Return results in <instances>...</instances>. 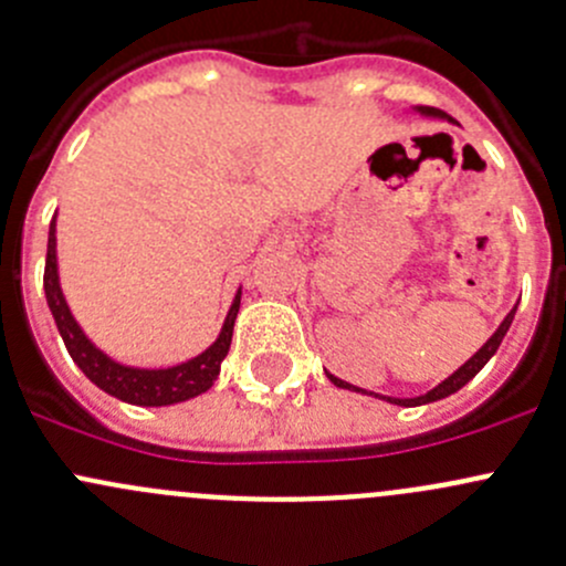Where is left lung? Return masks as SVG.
Listing matches in <instances>:
<instances>
[{"label": "left lung", "mask_w": 566, "mask_h": 566, "mask_svg": "<svg viewBox=\"0 0 566 566\" xmlns=\"http://www.w3.org/2000/svg\"><path fill=\"white\" fill-rule=\"evenodd\" d=\"M410 112L421 114V117H430V119H447V123H454V119L449 117V114H443L441 108H432V106H413V108H410ZM515 312H517V304L512 306V312H510V315H506L504 319H501V325H499V328L493 331V336H490V339L484 342V345L479 347V350L473 353V356L468 358V361L462 364L460 369H454V373L449 375L447 380H441V384H438L436 389H430V391H427V394H419V397H386V394H375V391H367V389H358V386H353V384H345V380L334 378V375H331V373H325V375H328V380H331V384L336 386V389H347V391L367 394V397H375V399H386V402H391V405H399V408H416V405L438 402V399H447V397H452L454 391H460L462 386H465V384H471V380L476 378V375H479V369H482L484 364H488L490 358L495 356V350H499L501 339H504V336H506V331H510V325H512V319H515Z\"/></svg>", "instance_id": "1"}]
</instances>
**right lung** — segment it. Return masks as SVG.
<instances>
[{"mask_svg": "<svg viewBox=\"0 0 566 566\" xmlns=\"http://www.w3.org/2000/svg\"><path fill=\"white\" fill-rule=\"evenodd\" d=\"M43 290L45 301H49L51 317H54L62 342H65L67 353H71V358L76 361V367L82 369L101 391L112 394V397L123 399V402L128 405H142V408H161V405L186 402V399H193L199 397V394L208 391L210 386L216 384V378H219L221 361H224V356L230 353L232 328H235L238 310H241V290H238L213 345L205 347L199 356L188 358V361L175 364V367L145 369L114 361L112 356H106V353L84 334V328L76 323L71 306H67L65 293H62L60 265H56V216L51 219L49 227Z\"/></svg>", "mask_w": 566, "mask_h": 566, "instance_id": "obj_1", "label": "right lung"}]
</instances>
